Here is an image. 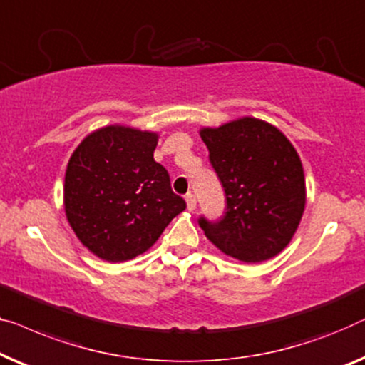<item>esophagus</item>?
Masks as SVG:
<instances>
[{
  "mask_svg": "<svg viewBox=\"0 0 365 365\" xmlns=\"http://www.w3.org/2000/svg\"><path fill=\"white\" fill-rule=\"evenodd\" d=\"M186 205H187V210L189 212H192V210L195 209V205H197V200H195V195L189 192L186 195Z\"/></svg>",
  "mask_w": 365,
  "mask_h": 365,
  "instance_id": "1",
  "label": "esophagus"
}]
</instances>
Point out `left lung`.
<instances>
[{"label": "left lung", "mask_w": 365, "mask_h": 365, "mask_svg": "<svg viewBox=\"0 0 365 365\" xmlns=\"http://www.w3.org/2000/svg\"><path fill=\"white\" fill-rule=\"evenodd\" d=\"M199 135L224 186L225 215L199 220L212 244L235 260L260 263L292 242L306 205L303 165L277 126L242 117Z\"/></svg>", "instance_id": "1"}]
</instances>
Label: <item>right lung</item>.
<instances>
[{"mask_svg":"<svg viewBox=\"0 0 365 365\" xmlns=\"http://www.w3.org/2000/svg\"><path fill=\"white\" fill-rule=\"evenodd\" d=\"M156 131L108 125L73 150L64 210L73 234L95 257L121 263L145 253L186 209L153 153Z\"/></svg>","mask_w":365,"mask_h":365,"instance_id":"1","label":"right lung"}]
</instances>
